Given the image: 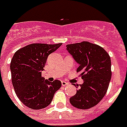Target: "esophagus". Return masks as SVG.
I'll list each match as a JSON object with an SVG mask.
<instances>
[{
  "mask_svg": "<svg viewBox=\"0 0 127 127\" xmlns=\"http://www.w3.org/2000/svg\"><path fill=\"white\" fill-rule=\"evenodd\" d=\"M61 85L62 86H66V85H68V83L65 81H61Z\"/></svg>",
  "mask_w": 127,
  "mask_h": 127,
  "instance_id": "esophagus-1",
  "label": "esophagus"
}]
</instances>
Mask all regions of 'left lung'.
<instances>
[{"instance_id":"left-lung-1","label":"left lung","mask_w":127,"mask_h":127,"mask_svg":"<svg viewBox=\"0 0 127 127\" xmlns=\"http://www.w3.org/2000/svg\"><path fill=\"white\" fill-rule=\"evenodd\" d=\"M66 49L79 64L77 72L84 81L76 95L70 98V102L81 110L93 107L104 97L109 87L112 76L110 56L102 47L88 42L68 44Z\"/></svg>"}]
</instances>
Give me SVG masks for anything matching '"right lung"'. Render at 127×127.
I'll list each match as a JSON object with an SVG mask.
<instances>
[{"label":"right lung","mask_w":127,"mask_h":127,"mask_svg":"<svg viewBox=\"0 0 127 127\" xmlns=\"http://www.w3.org/2000/svg\"><path fill=\"white\" fill-rule=\"evenodd\" d=\"M61 44H32L18 49L12 56L10 71L14 90L20 100L31 109L46 107L61 87L60 81L49 82L42 77L47 57Z\"/></svg>","instance_id":"right-lung-1"}]
</instances>
